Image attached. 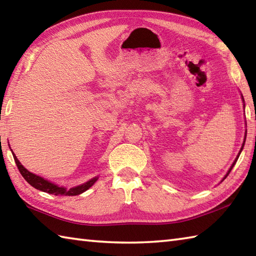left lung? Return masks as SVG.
I'll return each instance as SVG.
<instances>
[{
  "mask_svg": "<svg viewBox=\"0 0 256 256\" xmlns=\"http://www.w3.org/2000/svg\"><path fill=\"white\" fill-rule=\"evenodd\" d=\"M244 142H246V140H244ZM243 146H244V143H243ZM243 146H242V148H241V150H240V153H238V157H236V158L234 162H233V164H232V166H231V168H230V170H229V172H228V174H226V176H228V175H229V174H230V172L232 170V168H233V166H234V165H236V160H238V156H240V154H241V152H242V150H243ZM226 176L224 178H226Z\"/></svg>",
  "mask_w": 256,
  "mask_h": 256,
  "instance_id": "left-lung-1",
  "label": "left lung"
}]
</instances>
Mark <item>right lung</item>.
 <instances>
[{"label": "right lung", "mask_w": 256, "mask_h": 256, "mask_svg": "<svg viewBox=\"0 0 256 256\" xmlns=\"http://www.w3.org/2000/svg\"><path fill=\"white\" fill-rule=\"evenodd\" d=\"M13 157H14V160L16 162V166H18L20 172L22 174V176L24 177L25 180L28 182L30 186H32L38 190H42V192H48V194H52L55 196H77V194H82L84 192H86V190H88L92 186V184H94L98 180V178L96 177L94 179H91V180L86 182L84 184H80V186L66 189V188L59 187V186H57V184H52L50 182L46 180V179L28 172L23 165H20V162H18V158H16V156L14 154H13Z\"/></svg>", "instance_id": "obj_1"}]
</instances>
